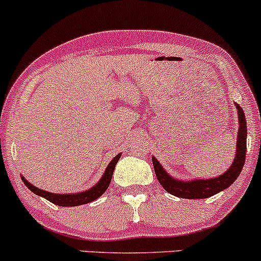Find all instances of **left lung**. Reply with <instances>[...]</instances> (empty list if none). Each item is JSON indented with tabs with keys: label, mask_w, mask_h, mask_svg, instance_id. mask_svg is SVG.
<instances>
[{
	"label": "left lung",
	"mask_w": 261,
	"mask_h": 261,
	"mask_svg": "<svg viewBox=\"0 0 261 261\" xmlns=\"http://www.w3.org/2000/svg\"><path fill=\"white\" fill-rule=\"evenodd\" d=\"M236 105L237 113H238V122H239V129L237 134V151L236 156L232 165L227 171L221 174L217 177H210V178H194V180H180L169 174L164 166L158 162L155 156H151L153 160V165L155 170V175H156L158 180L162 184V186L168 191L169 194L176 196L181 198H190V200H195V198H207L211 196L218 194V192L223 191V190L229 187L237 177L241 174L243 166L245 163V153H247V119H245L244 111L238 103Z\"/></svg>",
	"instance_id": "8db88e82"
}]
</instances>
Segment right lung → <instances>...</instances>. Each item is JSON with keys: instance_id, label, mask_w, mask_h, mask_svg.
Here are the masks:
<instances>
[{"instance_id": "1", "label": "right lung", "mask_w": 261, "mask_h": 261, "mask_svg": "<svg viewBox=\"0 0 261 261\" xmlns=\"http://www.w3.org/2000/svg\"><path fill=\"white\" fill-rule=\"evenodd\" d=\"M122 153L117 154L111 163L108 164V166L105 170L103 175L102 177L99 178L98 182L96 185H93L90 189L85 190V191L81 192H75V194H54V192H49L45 191V190L39 189V187L32 185L31 182L24 178L23 176L22 180L24 182V185L31 190L33 194H36L37 196H40V197H44L45 200L50 201L51 203L57 204V206H61V207H75V206H81V204H86L90 203V202L97 200L99 196L103 195V192L106 191L110 186L111 180H112V175L113 171H115L116 164L118 163L119 158H121Z\"/></svg>"}]
</instances>
